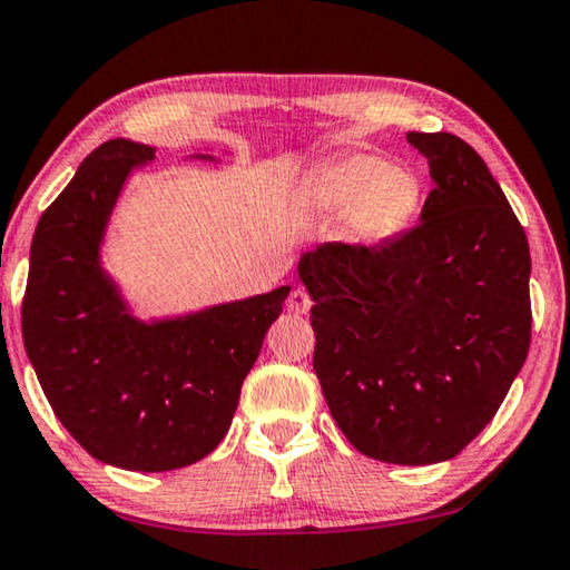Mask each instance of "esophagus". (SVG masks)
<instances>
[{
    "label": "esophagus",
    "mask_w": 570,
    "mask_h": 570,
    "mask_svg": "<svg viewBox=\"0 0 570 570\" xmlns=\"http://www.w3.org/2000/svg\"><path fill=\"white\" fill-rule=\"evenodd\" d=\"M286 307H288V312H294V314H304V312H309V307H312V296H309L307 288L296 286L294 292L288 294Z\"/></svg>",
    "instance_id": "esophagus-1"
}]
</instances>
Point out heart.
<instances>
[{
	"mask_svg": "<svg viewBox=\"0 0 570 570\" xmlns=\"http://www.w3.org/2000/svg\"><path fill=\"white\" fill-rule=\"evenodd\" d=\"M307 204L322 215H343L355 237L386 240L412 223L422 204V181L412 168L389 166L371 153L330 160L314 174Z\"/></svg>",
	"mask_w": 570,
	"mask_h": 570,
	"instance_id": "heart-1",
	"label": "heart"
}]
</instances>
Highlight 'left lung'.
I'll use <instances>...</instances> for the list:
<instances>
[{
  "label": "left lung",
  "mask_w": 570,
  "mask_h": 570,
  "mask_svg": "<svg viewBox=\"0 0 570 570\" xmlns=\"http://www.w3.org/2000/svg\"><path fill=\"white\" fill-rule=\"evenodd\" d=\"M406 140L435 178L422 223L381 245H320L299 276L337 428L363 455L428 465L487 428L528 358L530 245L469 142Z\"/></svg>",
  "instance_id": "obj_1"
}]
</instances>
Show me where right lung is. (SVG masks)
<instances>
[{"mask_svg": "<svg viewBox=\"0 0 570 570\" xmlns=\"http://www.w3.org/2000/svg\"><path fill=\"white\" fill-rule=\"evenodd\" d=\"M153 148L107 140L42 212L30 248L22 340L56 417L97 461L174 471L230 430L240 386L288 286L142 325L99 268V240L132 166Z\"/></svg>", "mask_w": 570, "mask_h": 570, "instance_id": "right-lung-1", "label": "right lung"}]
</instances>
